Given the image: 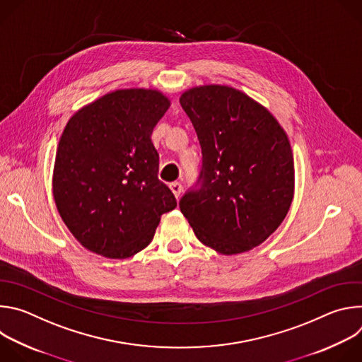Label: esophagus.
I'll use <instances>...</instances> for the list:
<instances>
[{
    "label": "esophagus",
    "instance_id": "1",
    "mask_svg": "<svg viewBox=\"0 0 362 362\" xmlns=\"http://www.w3.org/2000/svg\"><path fill=\"white\" fill-rule=\"evenodd\" d=\"M169 187H170V190L173 192V194L176 196V197H179L180 196V193H182V185L179 183V182H172L170 185H169Z\"/></svg>",
    "mask_w": 362,
    "mask_h": 362
}]
</instances>
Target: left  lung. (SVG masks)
<instances>
[{
  "mask_svg": "<svg viewBox=\"0 0 362 362\" xmlns=\"http://www.w3.org/2000/svg\"><path fill=\"white\" fill-rule=\"evenodd\" d=\"M203 165L199 189L179 202L196 238L222 255L247 252L284 222L295 189L293 154L278 120L229 86L186 90Z\"/></svg>",
  "mask_w": 362,
  "mask_h": 362,
  "instance_id": "obj_1",
  "label": "left lung"
}]
</instances>
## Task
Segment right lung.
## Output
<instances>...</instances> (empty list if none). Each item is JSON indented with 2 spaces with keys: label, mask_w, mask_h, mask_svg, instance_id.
I'll use <instances>...</instances> for the list:
<instances>
[{
  "label": "right lung",
  "mask_w": 362,
  "mask_h": 362,
  "mask_svg": "<svg viewBox=\"0 0 362 362\" xmlns=\"http://www.w3.org/2000/svg\"><path fill=\"white\" fill-rule=\"evenodd\" d=\"M170 100L153 88L107 93L76 112L60 137L53 170L57 211L90 252L126 259L153 239L176 208L159 180L154 126Z\"/></svg>",
  "instance_id": "obj_1"
}]
</instances>
